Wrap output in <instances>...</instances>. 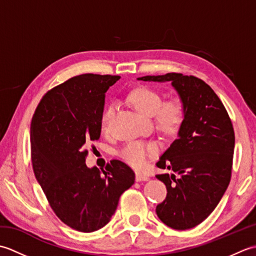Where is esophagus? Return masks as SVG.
Masks as SVG:
<instances>
[{
	"mask_svg": "<svg viewBox=\"0 0 256 256\" xmlns=\"http://www.w3.org/2000/svg\"><path fill=\"white\" fill-rule=\"evenodd\" d=\"M135 179H136V182H146L148 180V176L143 172H136L135 174Z\"/></svg>",
	"mask_w": 256,
	"mask_h": 256,
	"instance_id": "34e87169",
	"label": "esophagus"
}]
</instances>
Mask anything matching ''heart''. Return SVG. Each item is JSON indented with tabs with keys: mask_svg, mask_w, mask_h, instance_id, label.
<instances>
[{
	"mask_svg": "<svg viewBox=\"0 0 256 256\" xmlns=\"http://www.w3.org/2000/svg\"><path fill=\"white\" fill-rule=\"evenodd\" d=\"M128 100L136 110L144 116H153L156 126L166 134H174L179 131L186 116V108L180 98L174 96L162 101V96L150 86H138L130 92ZM116 106H108L101 116V128L106 130L116 113ZM157 152V145L133 140L120 150V156L134 167H142L148 156Z\"/></svg>",
	"mask_w": 256,
	"mask_h": 256,
	"instance_id": "1",
	"label": "heart"
}]
</instances>
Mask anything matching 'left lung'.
I'll return each instance as SVG.
<instances>
[{"instance_id":"8db88e82","label":"left lung","mask_w":256,"mask_h":256,"mask_svg":"<svg viewBox=\"0 0 256 256\" xmlns=\"http://www.w3.org/2000/svg\"><path fill=\"white\" fill-rule=\"evenodd\" d=\"M138 79L170 81L186 108L178 138L156 162L174 172L156 175L167 188L156 214L172 229H192L208 218L230 184L236 142L231 118L211 86L194 76L170 72Z\"/></svg>"}]
</instances>
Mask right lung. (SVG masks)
<instances>
[{
	"mask_svg": "<svg viewBox=\"0 0 256 256\" xmlns=\"http://www.w3.org/2000/svg\"><path fill=\"white\" fill-rule=\"evenodd\" d=\"M118 76L84 74L42 96L30 124L32 170L52 209L80 232L104 226L135 174L113 160L104 170L86 165L84 145L99 140L106 92Z\"/></svg>",
	"mask_w": 256,
	"mask_h": 256,
	"instance_id": "right-lung-1",
	"label": "right lung"
}]
</instances>
